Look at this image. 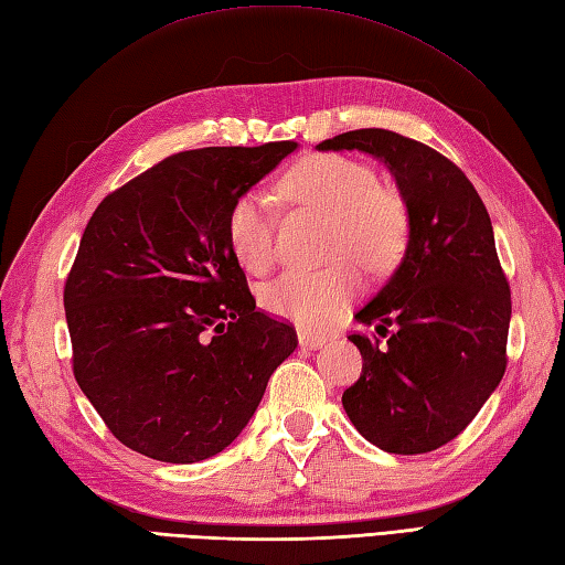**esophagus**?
<instances>
[{"label":"esophagus","mask_w":565,"mask_h":565,"mask_svg":"<svg viewBox=\"0 0 565 565\" xmlns=\"http://www.w3.org/2000/svg\"><path fill=\"white\" fill-rule=\"evenodd\" d=\"M298 342H300V347L303 349H320L324 342H327V337L324 334H318V332H308V330H300L298 332Z\"/></svg>","instance_id":"1"}]
</instances>
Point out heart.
Wrapping results in <instances>:
<instances>
[{"instance_id":"b5f03b06","label":"heart","mask_w":565,"mask_h":565,"mask_svg":"<svg viewBox=\"0 0 565 565\" xmlns=\"http://www.w3.org/2000/svg\"><path fill=\"white\" fill-rule=\"evenodd\" d=\"M288 202L332 218V257H353L369 271H385L406 238V209L395 192L377 185L371 166L339 153H318L298 161L281 178ZM226 238L235 259L250 274H265L277 259V218L262 192L247 190L233 200ZM353 259L306 271L291 269L265 288V308L303 327H324L342 318L361 291Z\"/></svg>"}]
</instances>
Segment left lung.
Listing matches in <instances>:
<instances>
[{"mask_svg":"<svg viewBox=\"0 0 565 565\" xmlns=\"http://www.w3.org/2000/svg\"><path fill=\"white\" fill-rule=\"evenodd\" d=\"M359 149L395 175L409 245L390 281L356 318L379 337L349 334L363 356L342 404L365 440L424 455L471 424L508 365L510 286L487 206L469 178L426 143L392 129H353L318 143Z\"/></svg>","mask_w":565,"mask_h":565,"instance_id":"obj_1","label":"left lung"}]
</instances>
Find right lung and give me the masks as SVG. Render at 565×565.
<instances>
[{
  "instance_id": "obj_1",
  "label": "right lung",
  "mask_w": 565,
  "mask_h": 565,
  "mask_svg": "<svg viewBox=\"0 0 565 565\" xmlns=\"http://www.w3.org/2000/svg\"><path fill=\"white\" fill-rule=\"evenodd\" d=\"M296 147L173 153L86 223L64 281L72 371L129 450L190 465L228 448L294 353V324L255 306L226 216Z\"/></svg>"
}]
</instances>
